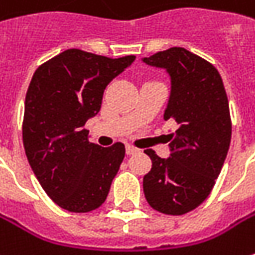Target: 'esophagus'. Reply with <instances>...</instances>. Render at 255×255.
<instances>
[{
	"instance_id": "obj_1",
	"label": "esophagus",
	"mask_w": 255,
	"mask_h": 255,
	"mask_svg": "<svg viewBox=\"0 0 255 255\" xmlns=\"http://www.w3.org/2000/svg\"><path fill=\"white\" fill-rule=\"evenodd\" d=\"M138 148H135V147H132V145H127V147H126V152H127L128 155H132V154H135V152H138Z\"/></svg>"
}]
</instances>
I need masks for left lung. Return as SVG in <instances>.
I'll use <instances>...</instances> for the list:
<instances>
[{
  "mask_svg": "<svg viewBox=\"0 0 255 255\" xmlns=\"http://www.w3.org/2000/svg\"><path fill=\"white\" fill-rule=\"evenodd\" d=\"M147 65L164 68L171 93L164 120L178 128L171 134L170 157L145 149L152 167L142 188L148 204L162 214L181 216L210 195L231 141V118L224 84L216 67L181 47L160 51Z\"/></svg>",
  "mask_w": 255,
  "mask_h": 255,
  "instance_id": "8db88e82",
  "label": "left lung"
}]
</instances>
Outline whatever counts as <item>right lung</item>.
Segmentation results:
<instances>
[{
	"instance_id": "1",
	"label": "right lung",
	"mask_w": 255,
	"mask_h": 255,
	"mask_svg": "<svg viewBox=\"0 0 255 255\" xmlns=\"http://www.w3.org/2000/svg\"><path fill=\"white\" fill-rule=\"evenodd\" d=\"M135 60L67 50L39 65L28 87L22 141L28 162L51 200L71 213L106 201L126 155L123 142L88 141L85 123L98 114L104 90Z\"/></svg>"
}]
</instances>
